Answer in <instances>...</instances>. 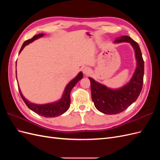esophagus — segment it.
Here are the masks:
<instances>
[{"label": "esophagus", "instance_id": "esophagus-1", "mask_svg": "<svg viewBox=\"0 0 160 160\" xmlns=\"http://www.w3.org/2000/svg\"><path fill=\"white\" fill-rule=\"evenodd\" d=\"M90 71L91 70H90V69L88 67H83V72L84 74H85V75L89 74Z\"/></svg>", "mask_w": 160, "mask_h": 160}]
</instances>
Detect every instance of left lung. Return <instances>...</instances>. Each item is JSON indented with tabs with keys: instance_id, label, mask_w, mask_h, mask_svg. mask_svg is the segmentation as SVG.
<instances>
[{
	"instance_id": "obj_1",
	"label": "left lung",
	"mask_w": 160,
	"mask_h": 160,
	"mask_svg": "<svg viewBox=\"0 0 160 160\" xmlns=\"http://www.w3.org/2000/svg\"><path fill=\"white\" fill-rule=\"evenodd\" d=\"M129 42L134 49L136 68L130 81L118 89L108 88L91 77V98L95 107L100 112L107 115H115L122 112L137 100L142 89L144 61L138 42L128 36H122L115 38L114 43Z\"/></svg>"
}]
</instances>
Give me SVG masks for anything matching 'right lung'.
<instances>
[{
    "label": "right lung",
    "instance_id": "add662e5",
    "mask_svg": "<svg viewBox=\"0 0 160 160\" xmlns=\"http://www.w3.org/2000/svg\"><path fill=\"white\" fill-rule=\"evenodd\" d=\"M43 36H44V34L43 33L38 34V35L34 36L32 38H31V39L27 40L24 42L21 48V50L19 51V53L22 51L24 47H25L26 45H28L29 43L37 39V38H41ZM16 66H17V62H16ZM16 77H17V69H16ZM82 78H83V72H79L78 75H77L74 79H72L68 84H67L64 90L63 93H62L61 98L59 101H57L55 102L50 103L39 105V104H35V103H31L22 95L21 91L20 89H19V88H18V90L21 98L24 101V102L25 103L27 107L30 109H31L32 111H34V112L37 113L38 115L43 116V117L45 118H55V117H57V116H59V115H61L62 114H63L67 110H68L70 106V103H71V98H70L71 91L72 88H73V87L77 83V82L80 81Z\"/></svg>",
    "mask_w": 160,
    "mask_h": 160
}]
</instances>
